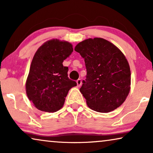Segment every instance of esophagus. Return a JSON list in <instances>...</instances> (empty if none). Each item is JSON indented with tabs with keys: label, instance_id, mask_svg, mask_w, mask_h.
<instances>
[{
	"label": "esophagus",
	"instance_id": "1",
	"mask_svg": "<svg viewBox=\"0 0 153 153\" xmlns=\"http://www.w3.org/2000/svg\"><path fill=\"white\" fill-rule=\"evenodd\" d=\"M76 83H77V86L80 87L81 85V83H82V82H81V79H79L78 80L76 81Z\"/></svg>",
	"mask_w": 153,
	"mask_h": 153
}]
</instances>
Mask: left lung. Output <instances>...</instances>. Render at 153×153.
Returning <instances> with one entry per match:
<instances>
[{
  "instance_id": "1",
  "label": "left lung",
  "mask_w": 153,
  "mask_h": 153,
  "mask_svg": "<svg viewBox=\"0 0 153 153\" xmlns=\"http://www.w3.org/2000/svg\"><path fill=\"white\" fill-rule=\"evenodd\" d=\"M74 50L84 58L87 70L80 92L88 106L100 113L119 107L129 95L131 85L130 68L123 52L100 37L85 39Z\"/></svg>"
}]
</instances>
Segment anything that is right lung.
<instances>
[{
    "label": "right lung",
    "mask_w": 153,
    "mask_h": 153,
    "mask_svg": "<svg viewBox=\"0 0 153 153\" xmlns=\"http://www.w3.org/2000/svg\"><path fill=\"white\" fill-rule=\"evenodd\" d=\"M72 51L71 43L52 39L35 52L26 79V91L37 109L57 111L63 106L69 91L76 85L68 78V67L62 65Z\"/></svg>",
    "instance_id": "obj_1"
}]
</instances>
